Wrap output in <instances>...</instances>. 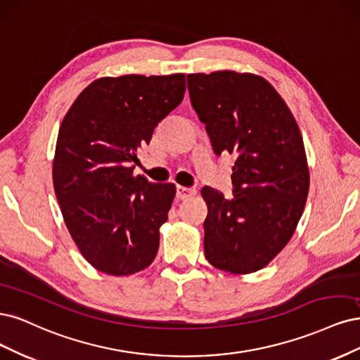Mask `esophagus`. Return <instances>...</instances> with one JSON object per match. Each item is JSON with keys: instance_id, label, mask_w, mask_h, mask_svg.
I'll list each match as a JSON object with an SVG mask.
<instances>
[{"instance_id": "esophagus-1", "label": "esophagus", "mask_w": 360, "mask_h": 360, "mask_svg": "<svg viewBox=\"0 0 360 360\" xmlns=\"http://www.w3.org/2000/svg\"><path fill=\"white\" fill-rule=\"evenodd\" d=\"M194 194H195V190H194V188L182 187V185H178V187H176V195L179 197L181 200L188 199V197H191V195H194Z\"/></svg>"}]
</instances>
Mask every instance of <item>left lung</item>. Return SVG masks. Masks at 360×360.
<instances>
[{
	"mask_svg": "<svg viewBox=\"0 0 360 360\" xmlns=\"http://www.w3.org/2000/svg\"><path fill=\"white\" fill-rule=\"evenodd\" d=\"M187 80L214 153L236 157L233 199L202 188L205 256L230 274L256 272L281 252L302 217L309 190L302 134L283 97L262 76L219 70Z\"/></svg>",
	"mask_w": 360,
	"mask_h": 360,
	"instance_id": "left-lung-1",
	"label": "left lung"
}]
</instances>
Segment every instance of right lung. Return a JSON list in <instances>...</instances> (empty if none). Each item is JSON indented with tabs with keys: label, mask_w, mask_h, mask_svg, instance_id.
I'll use <instances>...</instances> for the list:
<instances>
[{
	"label": "right lung",
	"mask_w": 360,
	"mask_h": 360,
	"mask_svg": "<svg viewBox=\"0 0 360 360\" xmlns=\"http://www.w3.org/2000/svg\"><path fill=\"white\" fill-rule=\"evenodd\" d=\"M185 94V75L100 77L68 109L58 131L53 188L77 250L97 271L125 276L146 269L175 184L134 175L136 149Z\"/></svg>",
	"instance_id": "1"
}]
</instances>
